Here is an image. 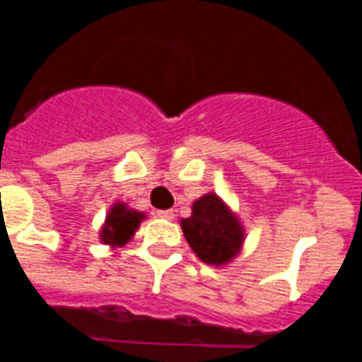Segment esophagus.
<instances>
[{
	"instance_id": "34e87169",
	"label": "esophagus",
	"mask_w": 362,
	"mask_h": 362,
	"mask_svg": "<svg viewBox=\"0 0 362 362\" xmlns=\"http://www.w3.org/2000/svg\"><path fill=\"white\" fill-rule=\"evenodd\" d=\"M158 217L162 218H167V221H171V218H175V214H173V209H160V211H156Z\"/></svg>"
}]
</instances>
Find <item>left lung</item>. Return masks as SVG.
<instances>
[{"instance_id":"left-lung-1","label":"left lung","mask_w":362,"mask_h":362,"mask_svg":"<svg viewBox=\"0 0 362 362\" xmlns=\"http://www.w3.org/2000/svg\"><path fill=\"white\" fill-rule=\"evenodd\" d=\"M182 232L197 256L209 265H223L241 248L243 228L217 195L200 197L193 214L182 221Z\"/></svg>"}]
</instances>
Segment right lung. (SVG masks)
I'll list each match as a JSON object with an SVG mask.
<instances>
[{"label":"right lung","mask_w":362,"mask_h":362,"mask_svg":"<svg viewBox=\"0 0 362 362\" xmlns=\"http://www.w3.org/2000/svg\"><path fill=\"white\" fill-rule=\"evenodd\" d=\"M144 217V214L129 209L124 204H114L110 208V214L106 215V223L101 232V241L105 245H112V247H115V245L121 247L134 235Z\"/></svg>","instance_id":"add662e5"}]
</instances>
